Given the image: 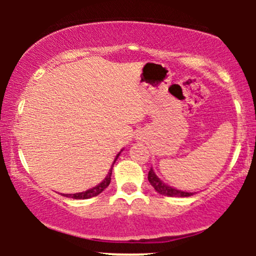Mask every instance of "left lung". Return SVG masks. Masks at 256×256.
I'll use <instances>...</instances> for the list:
<instances>
[{"label": "left lung", "instance_id": "left-lung-1", "mask_svg": "<svg viewBox=\"0 0 256 256\" xmlns=\"http://www.w3.org/2000/svg\"><path fill=\"white\" fill-rule=\"evenodd\" d=\"M148 182L151 183V186L154 188L156 192H158L160 194L167 196V197H190V196L193 194V193L174 190V188L164 184V183L162 182V180H160V178L154 174V170L152 168L148 171Z\"/></svg>", "mask_w": 256, "mask_h": 256}]
</instances>
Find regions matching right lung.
Wrapping results in <instances>:
<instances>
[{
	"instance_id": "add662e5",
	"label": "right lung",
	"mask_w": 256,
	"mask_h": 256,
	"mask_svg": "<svg viewBox=\"0 0 256 256\" xmlns=\"http://www.w3.org/2000/svg\"><path fill=\"white\" fill-rule=\"evenodd\" d=\"M114 164H115V161H114ZM112 168L110 170L109 174H108V176L105 177V180H102V182L100 183V184H98L96 187L92 188V190H85V192H82V193H74V194H66V197L74 198V200H88V198H92V197H95V196L100 194V193H102V190H104L105 188H106L110 184V180H112Z\"/></svg>"
}]
</instances>
